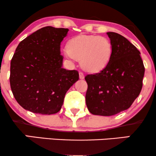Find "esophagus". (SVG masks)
<instances>
[{
    "label": "esophagus",
    "mask_w": 156,
    "mask_h": 156,
    "mask_svg": "<svg viewBox=\"0 0 156 156\" xmlns=\"http://www.w3.org/2000/svg\"><path fill=\"white\" fill-rule=\"evenodd\" d=\"M79 78H80V79H83L84 75H83V73H81V72L79 73Z\"/></svg>",
    "instance_id": "1"
}]
</instances>
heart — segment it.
<instances>
[{
  "label": "heart",
  "instance_id": "b5f03b06",
  "mask_svg": "<svg viewBox=\"0 0 156 156\" xmlns=\"http://www.w3.org/2000/svg\"><path fill=\"white\" fill-rule=\"evenodd\" d=\"M64 54L68 59L80 60V65L89 73H98L108 65L113 54L112 42L105 37L78 35L67 43Z\"/></svg>",
  "mask_w": 156,
  "mask_h": 156
}]
</instances>
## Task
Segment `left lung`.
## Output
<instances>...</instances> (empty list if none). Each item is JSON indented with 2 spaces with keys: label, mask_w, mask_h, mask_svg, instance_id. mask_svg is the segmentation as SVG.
Instances as JSON below:
<instances>
[{
  "label": "left lung",
  "mask_w": 156,
  "mask_h": 156,
  "mask_svg": "<svg viewBox=\"0 0 156 156\" xmlns=\"http://www.w3.org/2000/svg\"><path fill=\"white\" fill-rule=\"evenodd\" d=\"M113 45L108 65L87 75L86 103L94 115L112 116L129 108L142 88L144 67L140 52L125 37L107 32Z\"/></svg>",
  "instance_id": "obj_1"
}]
</instances>
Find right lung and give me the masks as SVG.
<instances>
[{
	"mask_svg": "<svg viewBox=\"0 0 156 156\" xmlns=\"http://www.w3.org/2000/svg\"><path fill=\"white\" fill-rule=\"evenodd\" d=\"M68 28L46 26L20 42L10 67V86L23 108L41 114L61 110L68 89L79 79L77 70L62 67L60 44Z\"/></svg>",
	"mask_w": 156,
	"mask_h": 156,
	"instance_id": "add662e5",
	"label": "right lung"
}]
</instances>
